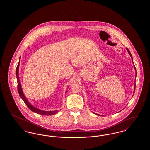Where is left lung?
<instances>
[{
  "instance_id": "obj_1",
  "label": "left lung",
  "mask_w": 150,
  "mask_h": 150,
  "mask_svg": "<svg viewBox=\"0 0 150 150\" xmlns=\"http://www.w3.org/2000/svg\"><path fill=\"white\" fill-rule=\"evenodd\" d=\"M127 50H128V52L129 54H130V57H131V58H132V61H133V58H132V54H131V53H130V51H129V50L127 48ZM134 69L135 70H136V67H135V66L134 65ZM134 92H135V89H136V85H134Z\"/></svg>"
}]
</instances>
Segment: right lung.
<instances>
[{"label":"right lung","mask_w":150,"mask_h":150,"mask_svg":"<svg viewBox=\"0 0 150 150\" xmlns=\"http://www.w3.org/2000/svg\"><path fill=\"white\" fill-rule=\"evenodd\" d=\"M19 66H20V61L18 62V64L16 68V76H17V89H18V92L19 93L20 96L21 97L22 100L24 101L25 103L27 105V106L28 107L29 109L32 111L34 112H35L36 114H38L43 115H52L55 114L57 112H58V111H42L40 109H38L37 108L33 106L28 100L26 99V98L25 97V95L23 94L22 89L21 88V84H20V79H19V76H18V70H19Z\"/></svg>","instance_id":"obj_1"}]
</instances>
